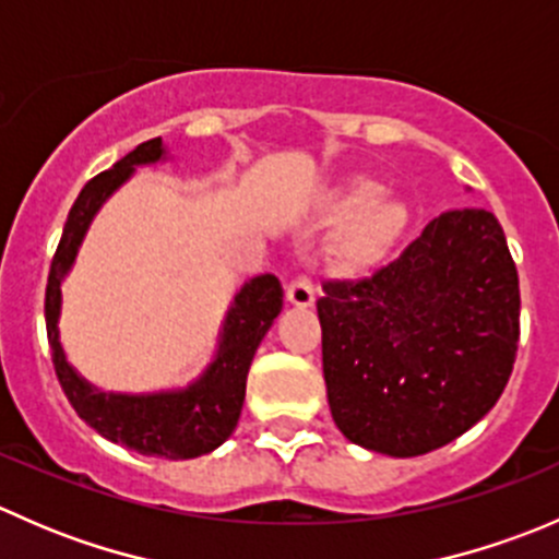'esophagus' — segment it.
Segmentation results:
<instances>
[{
  "instance_id": "34e87169",
  "label": "esophagus",
  "mask_w": 559,
  "mask_h": 559,
  "mask_svg": "<svg viewBox=\"0 0 559 559\" xmlns=\"http://www.w3.org/2000/svg\"><path fill=\"white\" fill-rule=\"evenodd\" d=\"M286 300L297 308H308L313 306L316 300V289H313V281L308 275H297L289 286H286Z\"/></svg>"
}]
</instances>
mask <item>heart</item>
<instances>
[{
	"mask_svg": "<svg viewBox=\"0 0 559 559\" xmlns=\"http://www.w3.org/2000/svg\"><path fill=\"white\" fill-rule=\"evenodd\" d=\"M337 211H348L352 216L337 235L335 257L354 270L381 262L403 238L411 222L408 205L400 200H384L381 186L368 178L352 180L337 194Z\"/></svg>",
	"mask_w": 559,
	"mask_h": 559,
	"instance_id": "heart-1",
	"label": "heart"
}]
</instances>
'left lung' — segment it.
I'll return each instance as SVG.
<instances>
[{
  "label": "left lung",
  "mask_w": 559,
  "mask_h": 559,
  "mask_svg": "<svg viewBox=\"0 0 559 559\" xmlns=\"http://www.w3.org/2000/svg\"><path fill=\"white\" fill-rule=\"evenodd\" d=\"M321 289L326 400L357 447L389 456L447 447L509 384L520 275L489 211L441 213L370 278Z\"/></svg>",
  "instance_id": "obj_1"
}]
</instances>
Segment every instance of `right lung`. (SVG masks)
Masks as SVG:
<instances>
[{
  "label": "right lung",
  "instance_id": "obj_1",
  "mask_svg": "<svg viewBox=\"0 0 559 559\" xmlns=\"http://www.w3.org/2000/svg\"><path fill=\"white\" fill-rule=\"evenodd\" d=\"M167 156L162 138L140 143L118 159L110 170L88 180L78 194L59 248L53 253L45 289V326L53 352V368L67 400L88 427L112 443L134 449L145 456L165 460H194L222 447L238 427L246 400V379L259 343L273 326L275 316L284 308V289L273 273L251 278L235 295L218 332V348L205 373L186 389L148 394H116L88 384L64 357L59 341L61 284L75 264L78 248L86 238L94 216L105 205L107 197L132 178L134 167L154 165Z\"/></svg>",
  "mask_w": 559,
  "mask_h": 559
}]
</instances>
